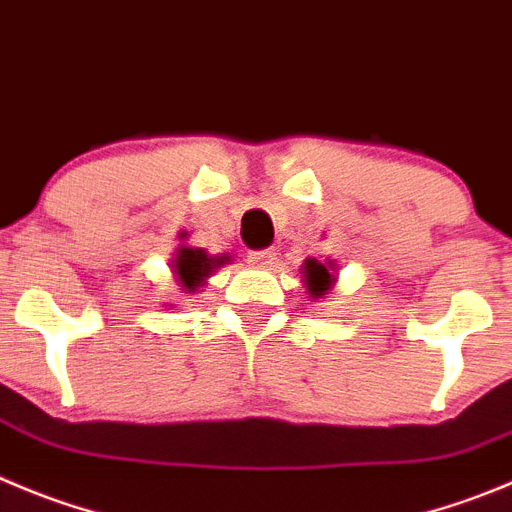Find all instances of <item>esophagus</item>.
<instances>
[{
    "label": "esophagus",
    "instance_id": "1",
    "mask_svg": "<svg viewBox=\"0 0 512 512\" xmlns=\"http://www.w3.org/2000/svg\"><path fill=\"white\" fill-rule=\"evenodd\" d=\"M272 260H275V250L272 247H265V250H252L247 252V262L257 267H270Z\"/></svg>",
    "mask_w": 512,
    "mask_h": 512
}]
</instances>
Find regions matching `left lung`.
I'll list each match as a JSON object with an SVG mask.
<instances>
[{
  "instance_id": "1",
  "label": "left lung",
  "mask_w": 512,
  "mask_h": 512,
  "mask_svg": "<svg viewBox=\"0 0 512 512\" xmlns=\"http://www.w3.org/2000/svg\"><path fill=\"white\" fill-rule=\"evenodd\" d=\"M331 270H333L331 265H323V262L318 260H305L303 278H305V285H308L310 298H321V295H326L328 290H331V283H333Z\"/></svg>"
}]
</instances>
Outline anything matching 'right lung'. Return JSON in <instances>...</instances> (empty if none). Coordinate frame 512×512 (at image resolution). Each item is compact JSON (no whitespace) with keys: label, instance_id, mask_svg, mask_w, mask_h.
<instances>
[{"label":"right lung","instance_id":"add662e5","mask_svg":"<svg viewBox=\"0 0 512 512\" xmlns=\"http://www.w3.org/2000/svg\"><path fill=\"white\" fill-rule=\"evenodd\" d=\"M184 237L186 234L181 232V240H184ZM227 260L229 257L207 255V252L199 250V247L181 245L179 250H176V257L171 260V267H174V275L176 280H179L181 288H184L186 293H194V290L202 288L204 280H207L217 267H222Z\"/></svg>","mask_w":512,"mask_h":512}]
</instances>
